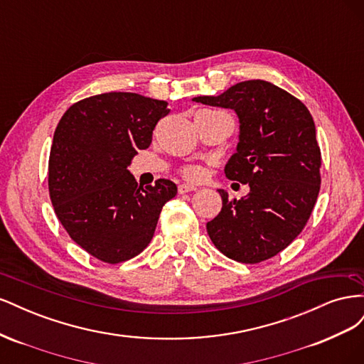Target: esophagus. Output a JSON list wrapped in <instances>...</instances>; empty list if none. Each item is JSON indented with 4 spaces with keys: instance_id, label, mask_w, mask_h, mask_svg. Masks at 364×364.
<instances>
[{
    "instance_id": "34e87169",
    "label": "esophagus",
    "mask_w": 364,
    "mask_h": 364,
    "mask_svg": "<svg viewBox=\"0 0 364 364\" xmlns=\"http://www.w3.org/2000/svg\"><path fill=\"white\" fill-rule=\"evenodd\" d=\"M194 190H197L194 185H191V183H181L179 186H178V191H179V194H185V193H188V191H194Z\"/></svg>"
}]
</instances>
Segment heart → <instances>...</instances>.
I'll return each mask as SVG.
<instances>
[{
  "instance_id": "1",
  "label": "heart",
  "mask_w": 364,
  "mask_h": 364,
  "mask_svg": "<svg viewBox=\"0 0 364 364\" xmlns=\"http://www.w3.org/2000/svg\"><path fill=\"white\" fill-rule=\"evenodd\" d=\"M183 174L186 176L188 179H200L203 176V170L200 167H196V165H193V167H188L183 170Z\"/></svg>"
}]
</instances>
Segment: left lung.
<instances>
[{
	"label": "left lung",
	"instance_id": "left-lung-1",
	"mask_svg": "<svg viewBox=\"0 0 364 364\" xmlns=\"http://www.w3.org/2000/svg\"><path fill=\"white\" fill-rule=\"evenodd\" d=\"M193 102L232 109L237 151L225 165L228 179L249 185L240 200L225 190L222 211L206 223L214 246L228 258L257 264L301 234L321 190V149L305 105L266 80H246Z\"/></svg>",
	"mask_w": 364,
	"mask_h": 364
}]
</instances>
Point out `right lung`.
Segmentation results:
<instances>
[{"instance_id":"add662e5","label":"right lung","mask_w":364,"mask_h":364,"mask_svg":"<svg viewBox=\"0 0 364 364\" xmlns=\"http://www.w3.org/2000/svg\"><path fill=\"white\" fill-rule=\"evenodd\" d=\"M167 102L109 92L73 105L54 132L48 162L51 203L70 237L97 259L136 257L155 234L162 206L178 193L168 179L142 188L127 170Z\"/></svg>"}]
</instances>
